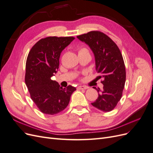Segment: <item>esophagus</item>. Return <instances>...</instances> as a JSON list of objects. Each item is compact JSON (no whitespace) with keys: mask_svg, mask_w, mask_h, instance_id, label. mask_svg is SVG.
I'll use <instances>...</instances> for the list:
<instances>
[{"mask_svg":"<svg viewBox=\"0 0 153 153\" xmlns=\"http://www.w3.org/2000/svg\"><path fill=\"white\" fill-rule=\"evenodd\" d=\"M87 86H84V85H80L77 87V89L78 90H83V89H87Z\"/></svg>","mask_w":153,"mask_h":153,"instance_id":"obj_1","label":"esophagus"}]
</instances>
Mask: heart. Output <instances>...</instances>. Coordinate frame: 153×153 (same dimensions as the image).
I'll return each mask as SVG.
<instances>
[{"instance_id": "1", "label": "heart", "mask_w": 153, "mask_h": 153, "mask_svg": "<svg viewBox=\"0 0 153 153\" xmlns=\"http://www.w3.org/2000/svg\"><path fill=\"white\" fill-rule=\"evenodd\" d=\"M81 52H89V50H88L86 48H82L80 49L79 52L78 53H81Z\"/></svg>"}]
</instances>
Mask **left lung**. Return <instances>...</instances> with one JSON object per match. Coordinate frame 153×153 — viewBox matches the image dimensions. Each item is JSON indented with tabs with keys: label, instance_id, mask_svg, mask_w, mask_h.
Here are the masks:
<instances>
[{
	"label": "left lung",
	"instance_id": "8db88e82",
	"mask_svg": "<svg viewBox=\"0 0 153 153\" xmlns=\"http://www.w3.org/2000/svg\"><path fill=\"white\" fill-rule=\"evenodd\" d=\"M77 38L89 46L94 53L96 70L103 80L98 99L92 105L103 112L112 110L121 100L126 82V69L121 51L109 37L100 31H91L77 36Z\"/></svg>",
	"mask_w": 153,
	"mask_h": 153
}]
</instances>
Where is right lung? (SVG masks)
<instances>
[{
    "mask_svg": "<svg viewBox=\"0 0 153 153\" xmlns=\"http://www.w3.org/2000/svg\"><path fill=\"white\" fill-rule=\"evenodd\" d=\"M75 39L74 37L50 36L38 41L27 56L25 82L30 98L41 112L55 115L69 104L76 88L60 87L51 79L59 66L62 51Z\"/></svg>",
    "mask_w": 153,
    "mask_h": 153,
    "instance_id": "right-lung-1",
    "label": "right lung"
}]
</instances>
